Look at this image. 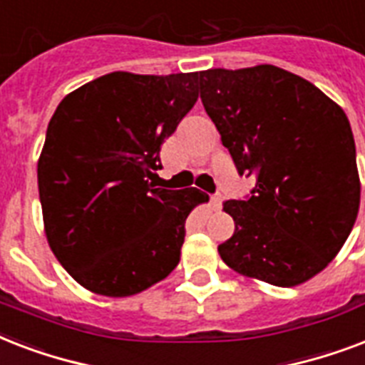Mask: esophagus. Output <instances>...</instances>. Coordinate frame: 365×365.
Here are the masks:
<instances>
[{
	"label": "esophagus",
	"instance_id": "obj_1",
	"mask_svg": "<svg viewBox=\"0 0 365 365\" xmlns=\"http://www.w3.org/2000/svg\"><path fill=\"white\" fill-rule=\"evenodd\" d=\"M210 208L212 210H220V208H222V197H220V195H212Z\"/></svg>",
	"mask_w": 365,
	"mask_h": 365
}]
</instances>
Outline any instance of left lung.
Instances as JSON below:
<instances>
[{
    "label": "left lung",
    "mask_w": 365,
    "mask_h": 365,
    "mask_svg": "<svg viewBox=\"0 0 365 365\" xmlns=\"http://www.w3.org/2000/svg\"><path fill=\"white\" fill-rule=\"evenodd\" d=\"M200 100L239 174L244 200H225L235 233L217 246L244 277L289 288L328 267L356 222L360 178L351 123L303 77L271 64L199 71Z\"/></svg>",
    "instance_id": "obj_1"
}]
</instances>
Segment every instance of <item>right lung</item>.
<instances>
[{
  "instance_id": "right-lung-1",
  "label": "right lung",
  "mask_w": 365,
  "mask_h": 365,
  "mask_svg": "<svg viewBox=\"0 0 365 365\" xmlns=\"http://www.w3.org/2000/svg\"><path fill=\"white\" fill-rule=\"evenodd\" d=\"M199 98V71H113L70 93L48 123L37 185L48 246L83 288L128 297L180 263L199 189L155 187L159 151Z\"/></svg>"
}]
</instances>
